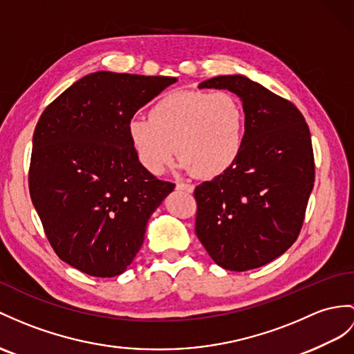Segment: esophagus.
<instances>
[{
  "label": "esophagus",
  "instance_id": "34e87169",
  "mask_svg": "<svg viewBox=\"0 0 354 354\" xmlns=\"http://www.w3.org/2000/svg\"><path fill=\"white\" fill-rule=\"evenodd\" d=\"M178 191H185V192H194V186L192 185H186V183H177V186H176Z\"/></svg>",
  "mask_w": 354,
  "mask_h": 354
}]
</instances>
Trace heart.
Returning <instances> with one entry per match:
<instances>
[{"instance_id": "heart-1", "label": "heart", "mask_w": 354, "mask_h": 354, "mask_svg": "<svg viewBox=\"0 0 354 354\" xmlns=\"http://www.w3.org/2000/svg\"><path fill=\"white\" fill-rule=\"evenodd\" d=\"M150 118L127 122L129 142L141 165L162 174L174 159L198 177L227 172L243 150L246 114L230 91H172L150 109Z\"/></svg>"}]
</instances>
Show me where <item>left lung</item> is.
<instances>
[{
	"label": "left lung",
	"mask_w": 354,
	"mask_h": 354,
	"mask_svg": "<svg viewBox=\"0 0 354 354\" xmlns=\"http://www.w3.org/2000/svg\"><path fill=\"white\" fill-rule=\"evenodd\" d=\"M243 102V150L227 172L195 187V232L218 266L257 269L296 242L314 187L311 133L291 102L243 75L207 80Z\"/></svg>",
	"instance_id": "8db88e82"
}]
</instances>
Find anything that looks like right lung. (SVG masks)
Returning a JSON list of instances; mask_svg holds the SVG:
<instances>
[{
  "label": "right lung",
  "mask_w": 354,
  "mask_h": 354,
  "mask_svg": "<svg viewBox=\"0 0 354 354\" xmlns=\"http://www.w3.org/2000/svg\"><path fill=\"white\" fill-rule=\"evenodd\" d=\"M177 77L85 75L43 111L32 135L30 195L64 263L91 277L122 274L147 222L174 191L145 169L129 142L135 112Z\"/></svg>",
  "instance_id": "add662e5"
}]
</instances>
